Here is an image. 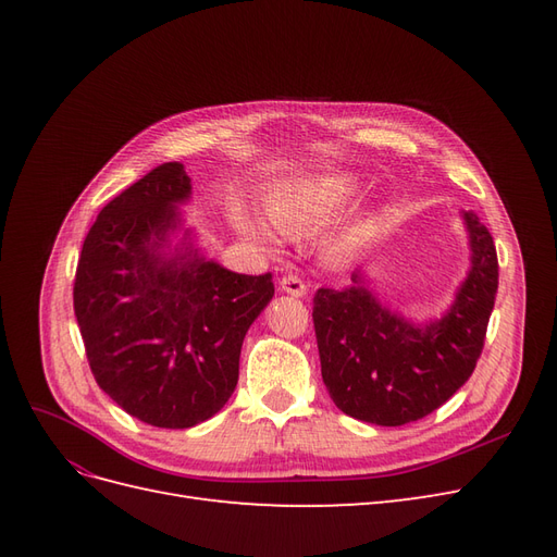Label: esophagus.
Returning <instances> with one entry per match:
<instances>
[{
  "label": "esophagus",
  "instance_id": "34e87169",
  "mask_svg": "<svg viewBox=\"0 0 557 557\" xmlns=\"http://www.w3.org/2000/svg\"><path fill=\"white\" fill-rule=\"evenodd\" d=\"M278 285H281V290H283V293H288V295H293V297H305V295H307V285H305V281H301L299 276H295V274L283 276Z\"/></svg>",
  "mask_w": 557,
  "mask_h": 557
}]
</instances>
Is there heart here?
<instances>
[{
  "mask_svg": "<svg viewBox=\"0 0 557 557\" xmlns=\"http://www.w3.org/2000/svg\"><path fill=\"white\" fill-rule=\"evenodd\" d=\"M358 193V178L350 174H315L295 178L278 185L264 197V209L272 221L285 234H309L342 211ZM232 223L248 239L267 248L276 246L274 227L250 215L239 205L232 207ZM379 218L374 213H360L332 234L330 248L339 256L360 250L374 237Z\"/></svg>",
  "mask_w": 557,
  "mask_h": 557,
  "instance_id": "b5f03b06",
  "label": "heart"
}]
</instances>
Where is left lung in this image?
<instances>
[{
  "label": "left lung",
  "mask_w": 557,
  "mask_h": 557,
  "mask_svg": "<svg viewBox=\"0 0 557 557\" xmlns=\"http://www.w3.org/2000/svg\"><path fill=\"white\" fill-rule=\"evenodd\" d=\"M469 272L442 318L413 323L379 299L364 269L342 290L320 288L313 327L320 372L346 416L397 428L440 409L471 376L497 295V252L491 232L462 211Z\"/></svg>",
  "instance_id": "1"
}]
</instances>
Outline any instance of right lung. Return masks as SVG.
Masks as SVG:
<instances>
[{
    "mask_svg": "<svg viewBox=\"0 0 557 557\" xmlns=\"http://www.w3.org/2000/svg\"><path fill=\"white\" fill-rule=\"evenodd\" d=\"M181 162H164L99 211L76 267L74 313L97 385L148 425L183 430L225 407L272 274L209 260L181 205Z\"/></svg>",
    "mask_w": 557,
    "mask_h": 557,
    "instance_id": "right-lung-1",
    "label": "right lung"
}]
</instances>
